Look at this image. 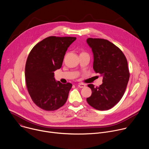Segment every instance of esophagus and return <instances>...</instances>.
Segmentation results:
<instances>
[{
    "mask_svg": "<svg viewBox=\"0 0 149 149\" xmlns=\"http://www.w3.org/2000/svg\"><path fill=\"white\" fill-rule=\"evenodd\" d=\"M78 87L79 88H84L85 87H86V84H84L83 83H80L78 85Z\"/></svg>",
    "mask_w": 149,
    "mask_h": 149,
    "instance_id": "esophagus-1",
    "label": "esophagus"
}]
</instances>
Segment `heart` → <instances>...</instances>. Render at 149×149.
<instances>
[{
	"label": "heart",
	"mask_w": 149,
	"mask_h": 149,
	"mask_svg": "<svg viewBox=\"0 0 149 149\" xmlns=\"http://www.w3.org/2000/svg\"><path fill=\"white\" fill-rule=\"evenodd\" d=\"M86 52H82L81 54H86Z\"/></svg>",
	"instance_id": "heart-1"
}]
</instances>
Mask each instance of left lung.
<instances>
[{
  "label": "left lung",
  "mask_w": 149,
  "mask_h": 149,
  "mask_svg": "<svg viewBox=\"0 0 149 149\" xmlns=\"http://www.w3.org/2000/svg\"><path fill=\"white\" fill-rule=\"evenodd\" d=\"M94 54L93 68L103 77L99 87L88 84L91 95L87 98L90 105L98 110H108L123 97L130 78L127 60L121 50L107 39H87Z\"/></svg>",
  "instance_id": "obj_1"
}]
</instances>
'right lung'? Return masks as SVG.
<instances>
[{
	"mask_svg": "<svg viewBox=\"0 0 149 149\" xmlns=\"http://www.w3.org/2000/svg\"><path fill=\"white\" fill-rule=\"evenodd\" d=\"M75 37L51 36L31 51L25 65L28 91L33 102L45 111L58 110L66 102L72 85L56 82L54 71L62 64L65 52Z\"/></svg>",
	"mask_w": 149,
	"mask_h": 149,
	"instance_id": "obj_1",
	"label": "right lung"
}]
</instances>
